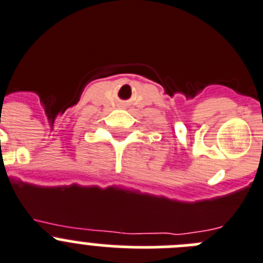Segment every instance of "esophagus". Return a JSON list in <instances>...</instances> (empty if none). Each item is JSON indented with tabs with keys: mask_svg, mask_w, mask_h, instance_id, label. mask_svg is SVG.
<instances>
[{
	"mask_svg": "<svg viewBox=\"0 0 263 263\" xmlns=\"http://www.w3.org/2000/svg\"><path fill=\"white\" fill-rule=\"evenodd\" d=\"M122 106H124V105H122Z\"/></svg>",
	"mask_w": 263,
	"mask_h": 263,
	"instance_id": "1",
	"label": "esophagus"
}]
</instances>
